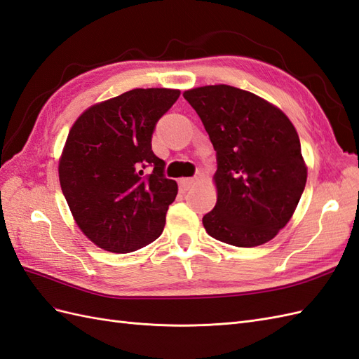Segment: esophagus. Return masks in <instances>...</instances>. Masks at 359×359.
<instances>
[{
    "instance_id": "esophagus-1",
    "label": "esophagus",
    "mask_w": 359,
    "mask_h": 359,
    "mask_svg": "<svg viewBox=\"0 0 359 359\" xmlns=\"http://www.w3.org/2000/svg\"><path fill=\"white\" fill-rule=\"evenodd\" d=\"M196 180L191 179V177H182L179 179V188L180 191H188L192 185H194Z\"/></svg>"
}]
</instances>
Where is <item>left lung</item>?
Returning <instances> with one entry per match:
<instances>
[{
	"mask_svg": "<svg viewBox=\"0 0 359 359\" xmlns=\"http://www.w3.org/2000/svg\"><path fill=\"white\" fill-rule=\"evenodd\" d=\"M183 97L217 151V203L203 217L206 232L236 247L269 243L291 219L306 185L296 127L278 106L235 86L192 88Z\"/></svg>",
	"mask_w": 359,
	"mask_h": 359,
	"instance_id": "8db88e82",
	"label": "left lung"
}]
</instances>
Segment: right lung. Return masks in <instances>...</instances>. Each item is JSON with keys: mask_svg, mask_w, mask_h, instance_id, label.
<instances>
[{"mask_svg": "<svg viewBox=\"0 0 359 359\" xmlns=\"http://www.w3.org/2000/svg\"><path fill=\"white\" fill-rule=\"evenodd\" d=\"M179 95V89H132L92 104L72 124L59 180L74 222L100 249L128 253L161 236L177 183L163 176L151 135ZM149 164L154 171L145 175Z\"/></svg>", "mask_w": 359, "mask_h": 359, "instance_id": "obj_1", "label": "right lung"}]
</instances>
